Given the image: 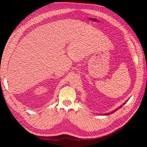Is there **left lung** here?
<instances>
[{"label": "left lung", "mask_w": 147, "mask_h": 147, "mask_svg": "<svg viewBox=\"0 0 147 147\" xmlns=\"http://www.w3.org/2000/svg\"><path fill=\"white\" fill-rule=\"evenodd\" d=\"M126 102H125V103H126ZM125 103H124V104H123L122 105H124V104H125ZM122 105H121V106H120L119 108H118V109H115V110H113L112 112H111V113H104V114H103V115H110L111 113H114L115 112H116V111H117V110L118 109H119V108H121V107H122Z\"/></svg>", "instance_id": "left-lung-1"}]
</instances>
